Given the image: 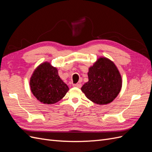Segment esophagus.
I'll list each match as a JSON object with an SVG mask.
<instances>
[{
	"label": "esophagus",
	"mask_w": 152,
	"mask_h": 152,
	"mask_svg": "<svg viewBox=\"0 0 152 152\" xmlns=\"http://www.w3.org/2000/svg\"><path fill=\"white\" fill-rule=\"evenodd\" d=\"M73 86L75 87H78V88H80L82 85H81V84H73Z\"/></svg>",
	"instance_id": "34e87169"
}]
</instances>
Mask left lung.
<instances>
[{
  "label": "left lung",
  "instance_id": "8db88e82",
  "mask_svg": "<svg viewBox=\"0 0 152 152\" xmlns=\"http://www.w3.org/2000/svg\"><path fill=\"white\" fill-rule=\"evenodd\" d=\"M88 82L81 91L91 102L107 104L117 98L122 88V77L115 63L105 57H100L89 68Z\"/></svg>",
  "mask_w": 152,
  "mask_h": 152
}]
</instances>
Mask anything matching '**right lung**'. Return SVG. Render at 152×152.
I'll return each mask as SVG.
<instances>
[{
  "label": "right lung",
  "instance_id": "1",
  "mask_svg": "<svg viewBox=\"0 0 152 152\" xmlns=\"http://www.w3.org/2000/svg\"><path fill=\"white\" fill-rule=\"evenodd\" d=\"M32 94L40 102L54 104L60 101L69 90L58 75V69L45 61L37 67L30 77Z\"/></svg>",
  "mask_w": 152,
  "mask_h": 152
}]
</instances>
